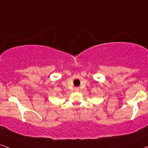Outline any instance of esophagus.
Returning a JSON list of instances; mask_svg holds the SVG:
<instances>
[{
	"mask_svg": "<svg viewBox=\"0 0 148 148\" xmlns=\"http://www.w3.org/2000/svg\"><path fill=\"white\" fill-rule=\"evenodd\" d=\"M79 88H77V87H76V88H75V91H79Z\"/></svg>",
	"mask_w": 148,
	"mask_h": 148,
	"instance_id": "obj_1",
	"label": "esophagus"
}]
</instances>
